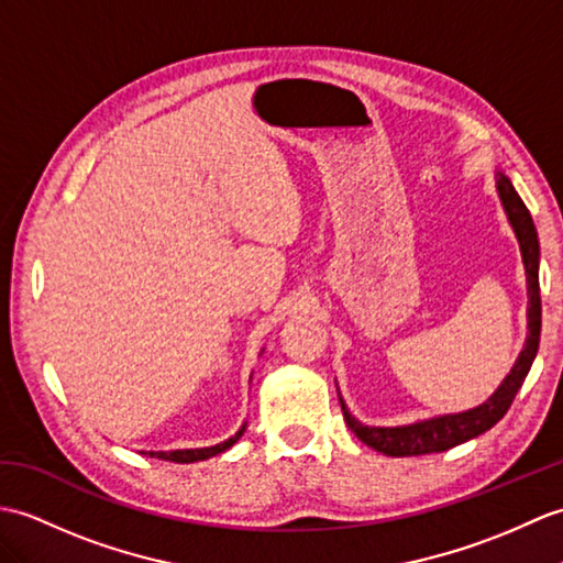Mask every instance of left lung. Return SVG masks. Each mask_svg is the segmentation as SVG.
Instances as JSON below:
<instances>
[{
    "instance_id": "8db88e82",
    "label": "left lung",
    "mask_w": 563,
    "mask_h": 563,
    "mask_svg": "<svg viewBox=\"0 0 563 563\" xmlns=\"http://www.w3.org/2000/svg\"><path fill=\"white\" fill-rule=\"evenodd\" d=\"M496 191L504 203V211L508 216V222L518 238L522 264H526L528 276V338L526 347L520 350V355L514 364L511 374H508L501 386L494 390L489 400L473 410H465L459 415H441L431 417V420H422L405 427H367L357 422L350 415L345 400L338 394L341 400L343 417L347 427L355 431L360 441L367 443L374 451L384 455H394V459H402V455H424V453H441L449 451L459 443H465L479 434H485L496 422L501 420L506 410L511 408V402L518 394V388L526 382V376L532 367V360L538 355L540 347V329H542V299H540V242L538 230H534L532 216L522 203L518 191L514 189L511 179L504 173H496Z\"/></svg>"
}]
</instances>
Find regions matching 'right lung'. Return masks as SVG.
Wrapping results in <instances>:
<instances>
[{"label":"right lung","instance_id":"obj_1","mask_svg":"<svg viewBox=\"0 0 563 563\" xmlns=\"http://www.w3.org/2000/svg\"><path fill=\"white\" fill-rule=\"evenodd\" d=\"M246 424H242V429L238 434L230 437L228 441L216 443V446H208V449H179V451H148L151 459H161V461H169V463H196V461H206V459H213V455L228 451L230 446L240 441V437L244 434Z\"/></svg>","mask_w":563,"mask_h":563}]
</instances>
